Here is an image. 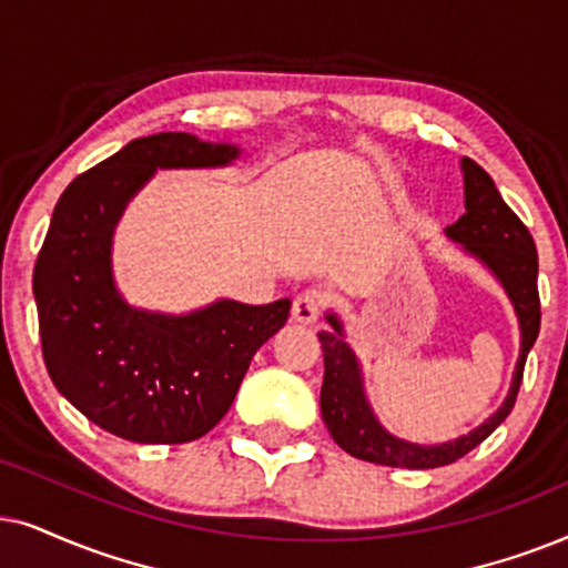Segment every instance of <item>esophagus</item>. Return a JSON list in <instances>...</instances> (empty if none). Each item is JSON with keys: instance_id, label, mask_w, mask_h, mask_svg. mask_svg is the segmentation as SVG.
I'll use <instances>...</instances> for the list:
<instances>
[{"instance_id": "esophagus-1", "label": "esophagus", "mask_w": 568, "mask_h": 568, "mask_svg": "<svg viewBox=\"0 0 568 568\" xmlns=\"http://www.w3.org/2000/svg\"><path fill=\"white\" fill-rule=\"evenodd\" d=\"M322 314V296L316 291H306L293 301V320L301 324H314Z\"/></svg>"}]
</instances>
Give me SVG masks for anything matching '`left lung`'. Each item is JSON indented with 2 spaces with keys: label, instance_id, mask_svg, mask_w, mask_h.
<instances>
[{
  "label": "left lung",
  "instance_id": "obj_1",
  "mask_svg": "<svg viewBox=\"0 0 568 568\" xmlns=\"http://www.w3.org/2000/svg\"><path fill=\"white\" fill-rule=\"evenodd\" d=\"M463 176L465 215L449 225L447 236L463 244L465 252L473 254L475 260L486 264L498 283L504 285L506 296L511 298L521 332L519 361L517 368H514L511 389L504 405L467 436H459L447 444H434V447L405 442V438L392 436L376 420L366 392H363L361 363L351 351V345L345 343L343 322L335 314H327L332 329L320 332L324 353V382L320 397L322 418L339 447L351 457L363 459V463L407 467V470H430V467L452 465L478 447L480 442H486L517 403L527 353H530L540 332L538 252H535V241L527 225L501 200L494 179L470 158H463Z\"/></svg>",
  "mask_w": 568,
  "mask_h": 568
}]
</instances>
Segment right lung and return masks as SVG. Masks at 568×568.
I'll return each instance as SVG.
<instances>
[{
  "mask_svg": "<svg viewBox=\"0 0 568 568\" xmlns=\"http://www.w3.org/2000/svg\"><path fill=\"white\" fill-rule=\"evenodd\" d=\"M231 142L186 132L132 140L59 196L38 252L33 293L54 387L95 426L134 444H186L229 413L254 353L288 322L291 301L221 298L192 314L142 312L111 275L126 202L158 169H217Z\"/></svg>",
  "mask_w": 568,
  "mask_h": 568,
  "instance_id": "right-lung-1",
  "label": "right lung"
}]
</instances>
